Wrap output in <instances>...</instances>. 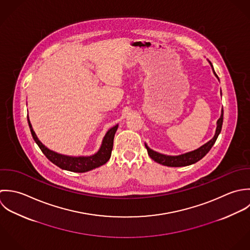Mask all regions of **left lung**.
Masks as SVG:
<instances>
[{"instance_id": "left-lung-1", "label": "left lung", "mask_w": 250, "mask_h": 250, "mask_svg": "<svg viewBox=\"0 0 250 250\" xmlns=\"http://www.w3.org/2000/svg\"><path fill=\"white\" fill-rule=\"evenodd\" d=\"M213 74L215 75V77L218 79V76L216 75V73L214 72L213 66L211 64V62L208 61ZM219 80V79H218ZM222 123H223V109L221 110V115L220 118L217 120L216 122V129H215V133L213 135V137L207 142L206 144H204L203 146H201L196 150H191L183 154H179V155H167V154H163L160 152H157L155 150H151L148 145L145 143V147L148 150V154L150 155V158L153 159L155 162L162 164L164 166H169V167H183V166H188V165H191L193 163H196L197 161H199L200 159H202L208 152V150L211 149V147L213 146V144L215 143L221 128H222Z\"/></svg>"}]
</instances>
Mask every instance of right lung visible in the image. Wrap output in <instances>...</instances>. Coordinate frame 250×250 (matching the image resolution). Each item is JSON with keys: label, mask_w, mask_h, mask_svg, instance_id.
<instances>
[{"label": "right lung", "mask_w": 250, "mask_h": 250, "mask_svg": "<svg viewBox=\"0 0 250 250\" xmlns=\"http://www.w3.org/2000/svg\"><path fill=\"white\" fill-rule=\"evenodd\" d=\"M28 123L29 126L31 129L32 136L35 140V142L38 144L40 149L44 153V155L50 160L52 163L60 167L61 169L71 171V172H77V173H84L91 171L93 169H96L100 167L101 165L105 164L110 156H111V151L113 149V141H114V136L115 133L118 129L119 125H114L104 135L100 148L99 150L92 154V155H87V156H71V155H65L62 154L59 152H56L54 150H51L47 147H45L38 138L37 134L35 133L33 126L31 125V122L29 120L28 116Z\"/></svg>", "instance_id": "1"}]
</instances>
